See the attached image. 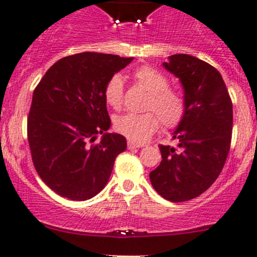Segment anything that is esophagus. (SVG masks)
<instances>
[{
	"instance_id": "1",
	"label": "esophagus",
	"mask_w": 257,
	"mask_h": 257,
	"mask_svg": "<svg viewBox=\"0 0 257 257\" xmlns=\"http://www.w3.org/2000/svg\"><path fill=\"white\" fill-rule=\"evenodd\" d=\"M144 144H137V143L128 142V149H137V148H143Z\"/></svg>"
}]
</instances>
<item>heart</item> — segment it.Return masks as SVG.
<instances>
[{"instance_id": "b5f03b06", "label": "heart", "mask_w": 257, "mask_h": 257, "mask_svg": "<svg viewBox=\"0 0 257 257\" xmlns=\"http://www.w3.org/2000/svg\"><path fill=\"white\" fill-rule=\"evenodd\" d=\"M134 80L149 93L143 114H124L114 120L117 133L129 142L142 144L160 128V120L166 129H175L182 123L187 113V102L180 91L169 87V79L149 65H143L133 72ZM108 106L119 110L124 102V83L119 75L107 81L103 91Z\"/></svg>"}]
</instances>
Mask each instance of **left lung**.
<instances>
[{
    "label": "left lung",
    "mask_w": 257,
    "mask_h": 257,
    "mask_svg": "<svg viewBox=\"0 0 257 257\" xmlns=\"http://www.w3.org/2000/svg\"><path fill=\"white\" fill-rule=\"evenodd\" d=\"M166 70L185 88L187 113L175 131L178 148L159 145L160 165L150 172L155 191L171 202L206 192L223 170L233 133V103L215 67L187 54L170 56Z\"/></svg>",
    "instance_id": "1"
}]
</instances>
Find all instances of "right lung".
<instances>
[{"label":"right lung","mask_w":257,"mask_h":257,"mask_svg":"<svg viewBox=\"0 0 257 257\" xmlns=\"http://www.w3.org/2000/svg\"><path fill=\"white\" fill-rule=\"evenodd\" d=\"M133 58L80 53L65 56L34 88L27 119L32 161L39 177L59 196L86 201L101 192L125 138L110 125L103 91L107 81ZM103 134L96 142V136Z\"/></svg>","instance_id":"1"}]
</instances>
